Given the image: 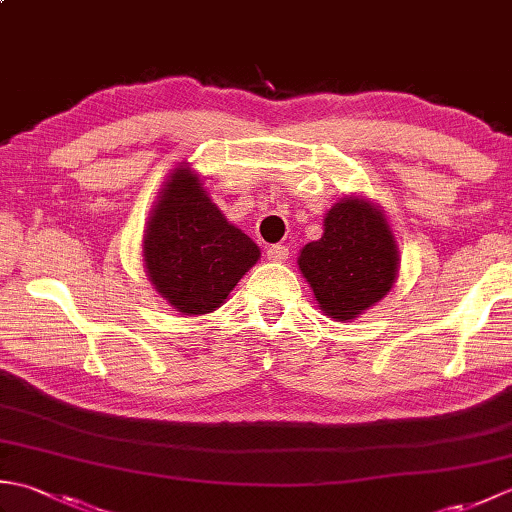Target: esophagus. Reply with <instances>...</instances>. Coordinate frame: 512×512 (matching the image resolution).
I'll use <instances>...</instances> for the list:
<instances>
[{"label": "esophagus", "mask_w": 512, "mask_h": 512, "mask_svg": "<svg viewBox=\"0 0 512 512\" xmlns=\"http://www.w3.org/2000/svg\"><path fill=\"white\" fill-rule=\"evenodd\" d=\"M266 257L270 259V262H286V259H288V246H284V244L268 246Z\"/></svg>", "instance_id": "34e87169"}]
</instances>
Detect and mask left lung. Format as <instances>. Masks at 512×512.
<instances>
[{
    "label": "left lung",
    "instance_id": "8db88e82",
    "mask_svg": "<svg viewBox=\"0 0 512 512\" xmlns=\"http://www.w3.org/2000/svg\"><path fill=\"white\" fill-rule=\"evenodd\" d=\"M319 308L336 321H352L391 290L398 246L380 209L363 198H343L325 213L323 235L297 259Z\"/></svg>",
    "mask_w": 512,
    "mask_h": 512
}]
</instances>
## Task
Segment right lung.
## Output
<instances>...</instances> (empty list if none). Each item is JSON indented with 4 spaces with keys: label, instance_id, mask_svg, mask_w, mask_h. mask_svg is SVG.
Here are the masks:
<instances>
[{
    "label": "right lung",
    "instance_id": "obj_1",
    "mask_svg": "<svg viewBox=\"0 0 512 512\" xmlns=\"http://www.w3.org/2000/svg\"><path fill=\"white\" fill-rule=\"evenodd\" d=\"M257 259L259 246L228 224L187 162L173 171L143 239L147 277L160 295L189 317L213 312Z\"/></svg>",
    "mask_w": 512,
    "mask_h": 512
}]
</instances>
